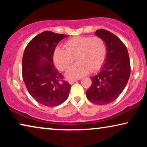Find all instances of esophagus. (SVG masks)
Wrapping results in <instances>:
<instances>
[{"mask_svg":"<svg viewBox=\"0 0 147 147\" xmlns=\"http://www.w3.org/2000/svg\"><path fill=\"white\" fill-rule=\"evenodd\" d=\"M76 81H77V80H76V79H69V80H68V82H69V83L70 84H74V82H76Z\"/></svg>","mask_w":147,"mask_h":147,"instance_id":"obj_1","label":"esophagus"}]
</instances>
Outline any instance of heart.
I'll use <instances>...</instances> for the list:
<instances>
[{"mask_svg": "<svg viewBox=\"0 0 147 147\" xmlns=\"http://www.w3.org/2000/svg\"><path fill=\"white\" fill-rule=\"evenodd\" d=\"M64 49L57 48L53 53V61L60 71H65L74 61L66 76L78 78L100 69L106 56V43L101 37L78 36L71 38L64 44Z\"/></svg>", "mask_w": 147, "mask_h": 147, "instance_id": "1", "label": "heart"}]
</instances>
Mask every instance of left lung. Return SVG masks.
<instances>
[{"mask_svg": "<svg viewBox=\"0 0 147 147\" xmlns=\"http://www.w3.org/2000/svg\"><path fill=\"white\" fill-rule=\"evenodd\" d=\"M106 45V61L99 74L91 77L92 85L86 92L88 99L98 105L114 101L126 87L130 74L128 50L117 36L105 29L97 30Z\"/></svg>", "mask_w": 147, "mask_h": 147, "instance_id": "left-lung-1", "label": "left lung"}]
</instances>
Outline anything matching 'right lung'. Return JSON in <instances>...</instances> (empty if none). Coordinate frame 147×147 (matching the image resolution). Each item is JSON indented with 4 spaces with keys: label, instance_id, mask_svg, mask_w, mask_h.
Returning a JSON list of instances; mask_svg holds the SVG:
<instances>
[{
    "label": "right lung",
    "instance_id": "add662e5",
    "mask_svg": "<svg viewBox=\"0 0 147 147\" xmlns=\"http://www.w3.org/2000/svg\"><path fill=\"white\" fill-rule=\"evenodd\" d=\"M67 37L44 31L32 39L24 51L23 81L30 95L42 105L59 106L68 98L71 86L55 67L53 58L58 43Z\"/></svg>",
    "mask_w": 147,
    "mask_h": 147
}]
</instances>
